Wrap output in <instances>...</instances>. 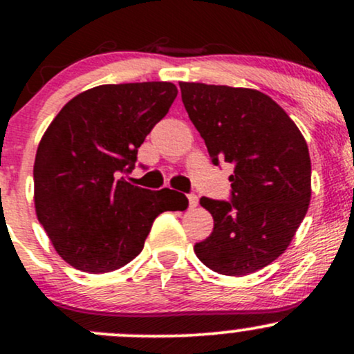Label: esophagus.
Masks as SVG:
<instances>
[{
    "mask_svg": "<svg viewBox=\"0 0 354 354\" xmlns=\"http://www.w3.org/2000/svg\"><path fill=\"white\" fill-rule=\"evenodd\" d=\"M188 201H189V208H196V205H198V196H196V194L189 193V194H188Z\"/></svg>",
    "mask_w": 354,
    "mask_h": 354,
    "instance_id": "esophagus-1",
    "label": "esophagus"
}]
</instances>
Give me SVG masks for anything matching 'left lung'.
Masks as SVG:
<instances>
[{"label": "left lung", "mask_w": 354, "mask_h": 354, "mask_svg": "<svg viewBox=\"0 0 354 354\" xmlns=\"http://www.w3.org/2000/svg\"><path fill=\"white\" fill-rule=\"evenodd\" d=\"M181 100L213 165H234L230 201L203 196L213 233L194 245L203 265L243 276L284 253L311 200V160L301 131L261 91L180 83Z\"/></svg>", "instance_id": "obj_1"}]
</instances>
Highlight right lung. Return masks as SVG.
I'll return each instance as SVG.
<instances>
[{
  "label": "right lung",
  "instance_id": "add662e5",
  "mask_svg": "<svg viewBox=\"0 0 354 354\" xmlns=\"http://www.w3.org/2000/svg\"><path fill=\"white\" fill-rule=\"evenodd\" d=\"M176 95L165 81L101 84L68 101L48 126L33 169L36 216L68 265L115 271L141 253L156 216L186 209L185 194L124 178Z\"/></svg>",
  "mask_w": 354,
  "mask_h": 354
}]
</instances>
